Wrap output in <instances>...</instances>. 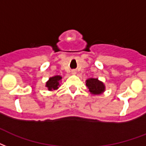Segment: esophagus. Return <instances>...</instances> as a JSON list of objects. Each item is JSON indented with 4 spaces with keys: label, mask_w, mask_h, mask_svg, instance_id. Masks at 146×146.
<instances>
[{
    "label": "esophagus",
    "mask_w": 146,
    "mask_h": 146,
    "mask_svg": "<svg viewBox=\"0 0 146 146\" xmlns=\"http://www.w3.org/2000/svg\"><path fill=\"white\" fill-rule=\"evenodd\" d=\"M76 70H72V74H76Z\"/></svg>",
    "instance_id": "34e87169"
}]
</instances>
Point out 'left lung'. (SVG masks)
I'll return each instance as SVG.
<instances>
[{
    "label": "left lung",
    "instance_id": "8db88e82",
    "mask_svg": "<svg viewBox=\"0 0 146 146\" xmlns=\"http://www.w3.org/2000/svg\"><path fill=\"white\" fill-rule=\"evenodd\" d=\"M86 86L93 96L101 95L105 92V84L98 80V78H89L86 80Z\"/></svg>",
    "mask_w": 146,
    "mask_h": 146
}]
</instances>
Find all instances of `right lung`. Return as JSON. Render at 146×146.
I'll return each mask as SVG.
<instances>
[{
  "label": "right lung",
  "instance_id": "right-lung-1",
  "mask_svg": "<svg viewBox=\"0 0 146 146\" xmlns=\"http://www.w3.org/2000/svg\"><path fill=\"white\" fill-rule=\"evenodd\" d=\"M61 80H62V76H54L49 78V80L46 83L45 86L49 91L56 90L60 86Z\"/></svg>",
  "mask_w": 146,
  "mask_h": 146
}]
</instances>
